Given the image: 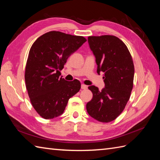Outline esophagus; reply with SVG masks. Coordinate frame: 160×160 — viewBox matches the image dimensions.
<instances>
[{"instance_id":"obj_1","label":"esophagus","mask_w":160,"mask_h":160,"mask_svg":"<svg viewBox=\"0 0 160 160\" xmlns=\"http://www.w3.org/2000/svg\"><path fill=\"white\" fill-rule=\"evenodd\" d=\"M81 88H82V89H87V85H85V84H82V85H81Z\"/></svg>"}]
</instances>
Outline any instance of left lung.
I'll return each mask as SVG.
<instances>
[{"label": "left lung", "instance_id": "left-lung-1", "mask_svg": "<svg viewBox=\"0 0 160 160\" xmlns=\"http://www.w3.org/2000/svg\"><path fill=\"white\" fill-rule=\"evenodd\" d=\"M88 42L96 57L97 73H104L105 87L102 91L93 85L88 87L93 98L87 104V111L95 120L109 122L120 115L130 98L133 62L127 47L116 36H89Z\"/></svg>", "mask_w": 160, "mask_h": 160}]
</instances>
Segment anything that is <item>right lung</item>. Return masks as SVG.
<instances>
[{
	"instance_id": "1",
	"label": "right lung",
	"mask_w": 160,
	"mask_h": 160,
	"mask_svg": "<svg viewBox=\"0 0 160 160\" xmlns=\"http://www.w3.org/2000/svg\"><path fill=\"white\" fill-rule=\"evenodd\" d=\"M87 41L83 36L52 31L33 42L27 60L25 80L33 107L50 120L63 113L69 98L80 91L79 80L60 77L71 54Z\"/></svg>"
}]
</instances>
